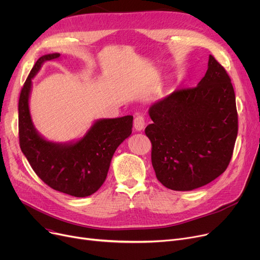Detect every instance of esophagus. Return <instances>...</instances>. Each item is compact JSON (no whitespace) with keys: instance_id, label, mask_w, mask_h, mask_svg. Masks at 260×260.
I'll return each instance as SVG.
<instances>
[{"instance_id":"esophagus-1","label":"esophagus","mask_w":260,"mask_h":260,"mask_svg":"<svg viewBox=\"0 0 260 260\" xmlns=\"http://www.w3.org/2000/svg\"><path fill=\"white\" fill-rule=\"evenodd\" d=\"M145 126V121L142 116H137L134 120V127L137 132H141L144 129Z\"/></svg>"}]
</instances>
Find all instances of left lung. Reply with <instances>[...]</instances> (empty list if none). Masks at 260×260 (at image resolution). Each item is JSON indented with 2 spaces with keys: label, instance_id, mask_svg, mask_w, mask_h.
Wrapping results in <instances>:
<instances>
[{
  "label": "left lung",
  "instance_id": "1",
  "mask_svg": "<svg viewBox=\"0 0 260 260\" xmlns=\"http://www.w3.org/2000/svg\"><path fill=\"white\" fill-rule=\"evenodd\" d=\"M157 179L174 190H193L228 168L238 132L233 85L213 56L196 87L175 90L148 109Z\"/></svg>",
  "mask_w": 260,
  "mask_h": 260
}]
</instances>
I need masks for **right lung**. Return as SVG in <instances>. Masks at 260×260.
Returning a JSON list of instances; mask_svg holds the SVG:
<instances>
[{"label":"right lung","mask_w":260,"mask_h":260,"mask_svg":"<svg viewBox=\"0 0 260 260\" xmlns=\"http://www.w3.org/2000/svg\"><path fill=\"white\" fill-rule=\"evenodd\" d=\"M44 54L32 67L19 100V138L22 153L35 173L51 188L74 197H87L104 183L118 146L132 134L133 116L93 121L83 137L68 142L46 139L35 127L29 99L32 79L42 65L60 59Z\"/></svg>","instance_id":"1"}]
</instances>
